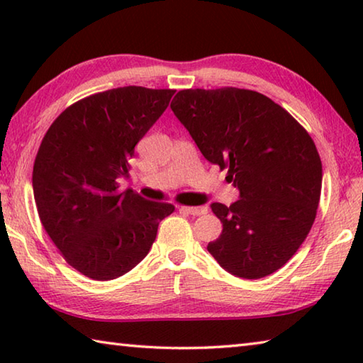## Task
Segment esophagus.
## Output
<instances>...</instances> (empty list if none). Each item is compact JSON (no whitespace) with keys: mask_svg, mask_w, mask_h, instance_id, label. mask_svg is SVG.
Segmentation results:
<instances>
[{"mask_svg":"<svg viewBox=\"0 0 363 363\" xmlns=\"http://www.w3.org/2000/svg\"><path fill=\"white\" fill-rule=\"evenodd\" d=\"M181 211L192 214V216H200V214L206 213V208H203V206H181Z\"/></svg>","mask_w":363,"mask_h":363,"instance_id":"esophagus-1","label":"esophagus"}]
</instances>
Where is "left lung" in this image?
Here are the masks:
<instances>
[{
  "label": "left lung",
  "mask_w": 363,
  "mask_h": 363,
  "mask_svg": "<svg viewBox=\"0 0 363 363\" xmlns=\"http://www.w3.org/2000/svg\"><path fill=\"white\" fill-rule=\"evenodd\" d=\"M171 110L240 190L230 206L211 205L223 233L208 251L237 277L274 274L314 224L322 190L314 140L284 107L251 89H182Z\"/></svg>",
  "instance_id": "obj_1"
}]
</instances>
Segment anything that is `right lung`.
Listing matches in <instances>:
<instances>
[{"instance_id":"obj_1","label":"right lung","mask_w":363,"mask_h":363,"mask_svg":"<svg viewBox=\"0 0 363 363\" xmlns=\"http://www.w3.org/2000/svg\"><path fill=\"white\" fill-rule=\"evenodd\" d=\"M174 89L125 86L84 97L41 140L33 194L41 224L64 259L93 280L118 279L144 259L174 206L121 190L134 147Z\"/></svg>"}]
</instances>
